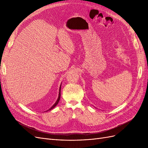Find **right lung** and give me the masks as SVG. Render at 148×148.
Here are the masks:
<instances>
[{
    "mask_svg": "<svg viewBox=\"0 0 148 148\" xmlns=\"http://www.w3.org/2000/svg\"><path fill=\"white\" fill-rule=\"evenodd\" d=\"M60 90H61V86H60V89H59V97H58V99H57V101L56 102L55 104H53V105L51 107V109H49L48 110H50L52 109L53 108H54V107L57 105L58 103H59V101H60ZM48 110H47V111H48Z\"/></svg>",
    "mask_w": 148,
    "mask_h": 148,
    "instance_id": "right-lung-1",
    "label": "right lung"
}]
</instances>
